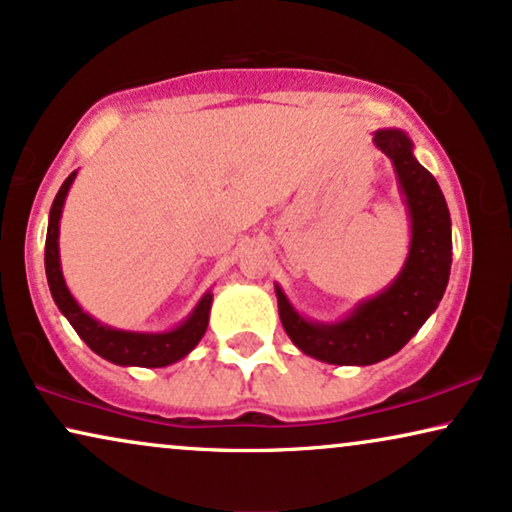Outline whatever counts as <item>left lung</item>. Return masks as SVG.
<instances>
[{
	"instance_id": "left-lung-1",
	"label": "left lung",
	"mask_w": 512,
	"mask_h": 512,
	"mask_svg": "<svg viewBox=\"0 0 512 512\" xmlns=\"http://www.w3.org/2000/svg\"><path fill=\"white\" fill-rule=\"evenodd\" d=\"M372 142L391 159L410 217V252L400 274L337 323L302 316L276 283L278 316L292 344L330 365L363 367L398 353L438 309L452 269L447 201L435 177L414 156L412 140L400 128H379Z\"/></svg>"
}]
</instances>
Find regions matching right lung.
<instances>
[{
    "label": "right lung",
    "instance_id": "obj_1",
    "mask_svg": "<svg viewBox=\"0 0 512 512\" xmlns=\"http://www.w3.org/2000/svg\"><path fill=\"white\" fill-rule=\"evenodd\" d=\"M77 170L70 173V177L58 189L56 199H53L51 213H49V231H46V250H44V267H46V281H49L51 297L60 313L70 320V325L77 330V335L88 344V349L98 353L109 363L124 365V367H166L182 360L194 351V346L201 342L206 335L208 318H210V304H213V292H206L194 306V311L175 325L173 330L166 332H133V330H119V327L105 325L95 320L91 313H86L72 297L70 288H67L63 267H60V217H63V206L70 192Z\"/></svg>",
    "mask_w": 512,
    "mask_h": 512
}]
</instances>
